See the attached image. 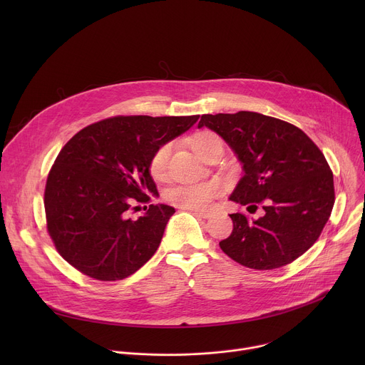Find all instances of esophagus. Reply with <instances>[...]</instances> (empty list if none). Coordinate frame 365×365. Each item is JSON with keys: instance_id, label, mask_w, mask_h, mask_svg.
Returning a JSON list of instances; mask_svg holds the SVG:
<instances>
[{"instance_id": "1", "label": "esophagus", "mask_w": 365, "mask_h": 365, "mask_svg": "<svg viewBox=\"0 0 365 365\" xmlns=\"http://www.w3.org/2000/svg\"><path fill=\"white\" fill-rule=\"evenodd\" d=\"M192 212H193L195 215L200 217V218H205V220L212 217V211H206V210H192Z\"/></svg>"}]
</instances>
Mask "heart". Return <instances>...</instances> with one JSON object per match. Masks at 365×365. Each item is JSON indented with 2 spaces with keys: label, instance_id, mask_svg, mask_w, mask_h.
<instances>
[{
  "label": "heart",
  "instance_id": "heart-1",
  "mask_svg": "<svg viewBox=\"0 0 365 365\" xmlns=\"http://www.w3.org/2000/svg\"><path fill=\"white\" fill-rule=\"evenodd\" d=\"M221 143L220 138L210 131L199 133L192 140V147L200 159H206V154L217 144ZM172 143L160 145L150 160V173L154 179L163 180L168 176L169 160L172 154ZM220 187L217 183H187L172 187L168 192V199L183 210H206L210 207L212 200L218 196Z\"/></svg>",
  "mask_w": 365,
  "mask_h": 365
}]
</instances>
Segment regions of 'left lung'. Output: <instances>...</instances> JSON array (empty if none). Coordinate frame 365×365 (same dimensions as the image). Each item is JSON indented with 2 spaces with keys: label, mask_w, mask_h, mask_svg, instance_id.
<instances>
[{
  "label": "left lung",
  "mask_w": 365,
  "mask_h": 365,
  "mask_svg": "<svg viewBox=\"0 0 365 365\" xmlns=\"http://www.w3.org/2000/svg\"><path fill=\"white\" fill-rule=\"evenodd\" d=\"M202 127L221 135L242 165L230 200L250 214L258 205L264 210L257 220L231 214L234 230L221 250L255 270L294 262L319 238L334 207V175L322 151L300 128L258 113L205 114Z\"/></svg>",
  "instance_id": "1"
}]
</instances>
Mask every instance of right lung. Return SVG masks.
Wrapping results in <instances>:
<instances>
[{"instance_id": "add662e5", "label": "right lung", "mask_w": 365, "mask_h": 365, "mask_svg": "<svg viewBox=\"0 0 365 365\" xmlns=\"http://www.w3.org/2000/svg\"><path fill=\"white\" fill-rule=\"evenodd\" d=\"M197 118L118 115L85 127L65 144L47 176L44 210L48 235L69 264L115 282L148 262L175 207L150 205L137 220L128 212L158 192L150 175L155 150Z\"/></svg>"}]
</instances>
